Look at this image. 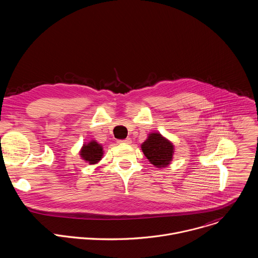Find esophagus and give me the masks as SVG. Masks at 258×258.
<instances>
[{"label":"esophagus","instance_id":"34e87169","mask_svg":"<svg viewBox=\"0 0 258 258\" xmlns=\"http://www.w3.org/2000/svg\"><path fill=\"white\" fill-rule=\"evenodd\" d=\"M131 142H132V140L130 138H126L124 140H119L118 141V143H120V144H131Z\"/></svg>","mask_w":258,"mask_h":258}]
</instances>
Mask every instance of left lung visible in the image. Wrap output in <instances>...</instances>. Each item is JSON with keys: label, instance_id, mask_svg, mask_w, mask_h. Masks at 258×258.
Returning a JSON list of instances; mask_svg holds the SVG:
<instances>
[{"label": "left lung", "instance_id": "left-lung-1", "mask_svg": "<svg viewBox=\"0 0 258 258\" xmlns=\"http://www.w3.org/2000/svg\"><path fill=\"white\" fill-rule=\"evenodd\" d=\"M142 151L153 165L165 167L172 159L173 145L160 134L153 133L142 144Z\"/></svg>", "mask_w": 258, "mask_h": 258}]
</instances>
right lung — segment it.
<instances>
[{"label": "right lung", "instance_id": "1", "mask_svg": "<svg viewBox=\"0 0 258 258\" xmlns=\"http://www.w3.org/2000/svg\"><path fill=\"white\" fill-rule=\"evenodd\" d=\"M81 156L84 160L88 161L90 164H95L101 160L103 156V148L100 144L95 141L84 145L81 151Z\"/></svg>", "mask_w": 258, "mask_h": 258}]
</instances>
